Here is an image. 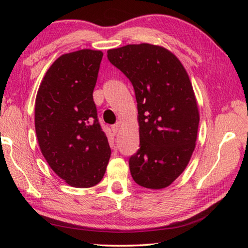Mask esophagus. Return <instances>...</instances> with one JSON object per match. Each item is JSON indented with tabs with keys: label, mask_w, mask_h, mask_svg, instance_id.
<instances>
[{
	"label": "esophagus",
	"mask_w": 248,
	"mask_h": 248,
	"mask_svg": "<svg viewBox=\"0 0 248 248\" xmlns=\"http://www.w3.org/2000/svg\"><path fill=\"white\" fill-rule=\"evenodd\" d=\"M119 130V124H112L111 125V131L114 132V134H117V132H118Z\"/></svg>",
	"instance_id": "1"
}]
</instances>
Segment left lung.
Returning <instances> with one entry per match:
<instances>
[{
  "mask_svg": "<svg viewBox=\"0 0 248 248\" xmlns=\"http://www.w3.org/2000/svg\"><path fill=\"white\" fill-rule=\"evenodd\" d=\"M108 60L132 83L140 149L129 159L134 182L163 189L186 169L196 148L199 109L182 62L151 44L109 49Z\"/></svg>",
  "mask_w": 248,
  "mask_h": 248,
  "instance_id": "left-lung-1",
  "label": "left lung"
}]
</instances>
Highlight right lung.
I'll return each instance as SVG.
<instances>
[{"mask_svg":"<svg viewBox=\"0 0 248 248\" xmlns=\"http://www.w3.org/2000/svg\"><path fill=\"white\" fill-rule=\"evenodd\" d=\"M102 59L100 50L92 49L62 54L46 72L36 96L41 153L59 177L77 188L97 185L110 158L93 100Z\"/></svg>","mask_w":248,"mask_h":248,"instance_id":"1","label":"right lung"}]
</instances>
